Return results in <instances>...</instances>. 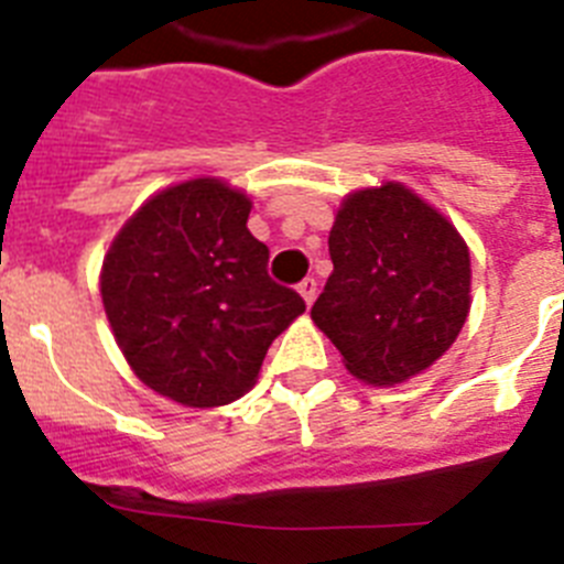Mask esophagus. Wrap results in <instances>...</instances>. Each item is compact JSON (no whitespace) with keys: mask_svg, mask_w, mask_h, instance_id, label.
<instances>
[{"mask_svg":"<svg viewBox=\"0 0 564 564\" xmlns=\"http://www.w3.org/2000/svg\"><path fill=\"white\" fill-rule=\"evenodd\" d=\"M299 293H302V299H305V305H313V299H316V293H318L316 279L313 276L302 279V282H299Z\"/></svg>","mask_w":564,"mask_h":564,"instance_id":"obj_1","label":"esophagus"}]
</instances>
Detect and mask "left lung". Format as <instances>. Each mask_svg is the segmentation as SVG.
<instances>
[{"mask_svg":"<svg viewBox=\"0 0 564 564\" xmlns=\"http://www.w3.org/2000/svg\"><path fill=\"white\" fill-rule=\"evenodd\" d=\"M333 273L311 316L364 383L417 376L466 325L471 262L457 228L401 183L344 197Z\"/></svg>","mask_w":564,"mask_h":564,"instance_id":"8db88e82","label":"left lung"}]
</instances>
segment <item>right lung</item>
Instances as JSON below:
<instances>
[{"mask_svg": "<svg viewBox=\"0 0 564 564\" xmlns=\"http://www.w3.org/2000/svg\"><path fill=\"white\" fill-rule=\"evenodd\" d=\"M251 200L217 177L163 188L129 217L101 268L115 341L149 390L183 406L246 395L305 299L268 276Z\"/></svg>", "mask_w": 564, "mask_h": 564, "instance_id": "obj_1", "label": "right lung"}]
</instances>
